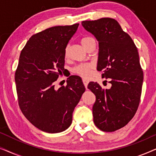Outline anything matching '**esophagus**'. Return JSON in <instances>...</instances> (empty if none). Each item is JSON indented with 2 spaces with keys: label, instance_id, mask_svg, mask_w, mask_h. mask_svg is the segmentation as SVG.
<instances>
[{
  "label": "esophagus",
  "instance_id": "1",
  "mask_svg": "<svg viewBox=\"0 0 156 156\" xmlns=\"http://www.w3.org/2000/svg\"><path fill=\"white\" fill-rule=\"evenodd\" d=\"M82 81H83V83H84V85L85 88L87 89V85H88V84H89V81L87 80H84V79Z\"/></svg>",
  "mask_w": 156,
  "mask_h": 156
}]
</instances>
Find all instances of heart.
<instances>
[{"label":"heart","instance_id":"b5f03b06","mask_svg":"<svg viewBox=\"0 0 156 156\" xmlns=\"http://www.w3.org/2000/svg\"><path fill=\"white\" fill-rule=\"evenodd\" d=\"M92 42H95V40L91 37H84L82 38V40H81V42H82V45L84 47L85 49H87V47H88ZM67 53L68 48H66L65 50V55H67ZM91 68H92V66L91 65H89V64H87V65H80L74 67L73 71L75 72V73L83 76V77H88L89 74H90V70Z\"/></svg>","mask_w":156,"mask_h":156}]
</instances>
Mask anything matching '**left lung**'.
Segmentation results:
<instances>
[{
	"mask_svg": "<svg viewBox=\"0 0 156 156\" xmlns=\"http://www.w3.org/2000/svg\"><path fill=\"white\" fill-rule=\"evenodd\" d=\"M82 25L99 42L97 69L112 84L106 90L97 82L88 85L96 96L94 123L101 131H115L131 120L139 105L144 73L137 48L115 19L82 21Z\"/></svg>",
	"mask_w": 156,
	"mask_h": 156,
	"instance_id": "1",
	"label": "left lung"
}]
</instances>
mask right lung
<instances>
[{"mask_svg":"<svg viewBox=\"0 0 156 156\" xmlns=\"http://www.w3.org/2000/svg\"><path fill=\"white\" fill-rule=\"evenodd\" d=\"M79 23L55 26L33 35L21 51L15 74L18 104L37 129L55 133L67 129L72 113L85 91L82 79L70 76L67 86L54 82L65 68V49Z\"/></svg>","mask_w":156,"mask_h":156,"instance_id":"1","label":"right lung"}]
</instances>
